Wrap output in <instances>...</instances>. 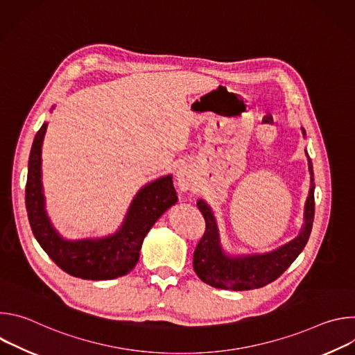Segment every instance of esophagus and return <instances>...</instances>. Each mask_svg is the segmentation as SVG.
Returning <instances> with one entry per match:
<instances>
[{
    "label": "esophagus",
    "mask_w": 355,
    "mask_h": 355,
    "mask_svg": "<svg viewBox=\"0 0 355 355\" xmlns=\"http://www.w3.org/2000/svg\"><path fill=\"white\" fill-rule=\"evenodd\" d=\"M175 182L181 191H188L195 182L193 170L191 166H182L175 173Z\"/></svg>",
    "instance_id": "esophagus-1"
}]
</instances>
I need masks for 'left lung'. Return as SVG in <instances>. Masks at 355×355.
Instances as JSON below:
<instances>
[{
	"label": "left lung",
	"instance_id": "1",
	"mask_svg": "<svg viewBox=\"0 0 355 355\" xmlns=\"http://www.w3.org/2000/svg\"><path fill=\"white\" fill-rule=\"evenodd\" d=\"M306 137L305 129L302 128ZM308 156V151H306ZM311 188L303 212V226L299 234L282 247L264 254L227 256L220 245L219 229L211 207L204 199H198L196 207L205 219V232L193 251V270L200 281L227 291H250L268 285L286 271L305 248L315 218V178L312 160L308 156Z\"/></svg>",
	"mask_w": 355,
	"mask_h": 355
}]
</instances>
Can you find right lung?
<instances>
[{"label": "right lung", "instance_id": "add662e5", "mask_svg": "<svg viewBox=\"0 0 355 355\" xmlns=\"http://www.w3.org/2000/svg\"><path fill=\"white\" fill-rule=\"evenodd\" d=\"M47 123L37 130L28 163L25 204L35 239L64 272L92 281L126 275L139 261L141 243L157 219L178 200L173 175L144 185L133 198L122 226L101 239L66 240L50 222L42 187V143Z\"/></svg>", "mask_w": 355, "mask_h": 355}]
</instances>
